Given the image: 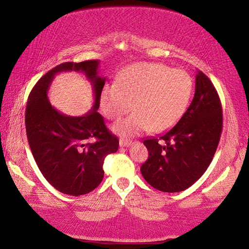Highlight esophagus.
Wrapping results in <instances>:
<instances>
[{
	"instance_id": "34e87169",
	"label": "esophagus",
	"mask_w": 249,
	"mask_h": 249,
	"mask_svg": "<svg viewBox=\"0 0 249 249\" xmlns=\"http://www.w3.org/2000/svg\"><path fill=\"white\" fill-rule=\"evenodd\" d=\"M132 144H133L132 141L123 140V138H122V140H120V146L121 147H128V146H130Z\"/></svg>"
}]
</instances>
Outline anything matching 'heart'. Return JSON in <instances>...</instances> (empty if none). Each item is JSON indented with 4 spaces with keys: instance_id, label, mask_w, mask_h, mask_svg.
I'll use <instances>...</instances> for the list:
<instances>
[{
    "instance_id": "heart-1",
    "label": "heart",
    "mask_w": 249,
    "mask_h": 249,
    "mask_svg": "<svg viewBox=\"0 0 249 249\" xmlns=\"http://www.w3.org/2000/svg\"><path fill=\"white\" fill-rule=\"evenodd\" d=\"M192 91L193 81L187 71L141 62L126 68L116 82L105 84L100 107L108 120H119L132 109L133 103V114L113 126L122 136H134L150 128L161 132L181 119Z\"/></svg>"
}]
</instances>
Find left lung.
<instances>
[{"mask_svg": "<svg viewBox=\"0 0 249 249\" xmlns=\"http://www.w3.org/2000/svg\"><path fill=\"white\" fill-rule=\"evenodd\" d=\"M222 107L213 83L197 71L196 92L183 116L169 132L148 138V159L141 167L151 187L162 192H180L201 178L220 142Z\"/></svg>", "mask_w": 249, "mask_h": 249, "instance_id": "1", "label": "left lung"}]
</instances>
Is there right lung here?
<instances>
[{
    "label": "right lung",
    "mask_w": 249,
    "mask_h": 249,
    "mask_svg": "<svg viewBox=\"0 0 249 249\" xmlns=\"http://www.w3.org/2000/svg\"><path fill=\"white\" fill-rule=\"evenodd\" d=\"M99 60L65 62L48 71L28 96L25 124L34 159L46 180L65 195H87L103 180V162L116 153L119 140L109 133L98 113L105 78L99 75ZM66 71L82 72L91 82L95 103L82 117L62 115L50 104L48 90L54 75ZM95 139L94 143L88 140Z\"/></svg>",
    "instance_id": "1"
}]
</instances>
